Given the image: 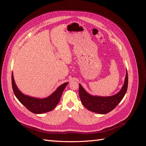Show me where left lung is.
Listing matches in <instances>:
<instances>
[{
    "label": "left lung",
    "mask_w": 146,
    "mask_h": 146,
    "mask_svg": "<svg viewBox=\"0 0 146 146\" xmlns=\"http://www.w3.org/2000/svg\"><path fill=\"white\" fill-rule=\"evenodd\" d=\"M128 87V74L126 75L123 85L117 94L111 96H93L88 93L83 87L79 84V96L84 107L90 111L105 114L115 108L124 97Z\"/></svg>",
    "instance_id": "1"
}]
</instances>
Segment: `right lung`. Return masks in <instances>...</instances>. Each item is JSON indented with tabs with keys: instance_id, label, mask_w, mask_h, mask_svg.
Instances as JSON below:
<instances>
[{
	"instance_id": "obj_1",
	"label": "right lung",
	"mask_w": 146,
	"mask_h": 146,
	"mask_svg": "<svg viewBox=\"0 0 146 146\" xmlns=\"http://www.w3.org/2000/svg\"><path fill=\"white\" fill-rule=\"evenodd\" d=\"M11 82L13 92L16 98L30 111L35 114H42L54 110L60 102L64 88L68 84V82L62 84L49 96L40 99L23 94L17 87L13 72Z\"/></svg>"
}]
</instances>
